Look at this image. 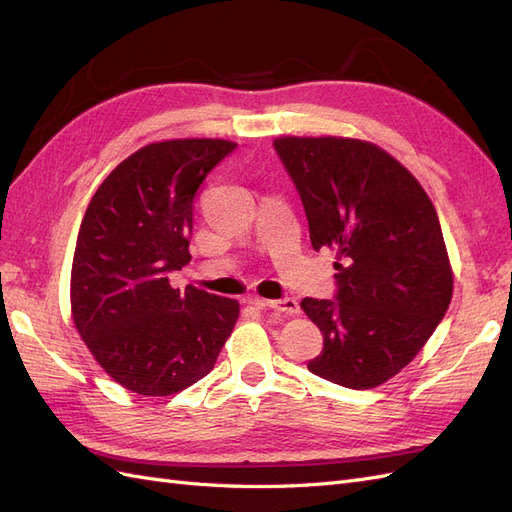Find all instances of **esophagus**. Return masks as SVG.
Listing matches in <instances>:
<instances>
[{
  "label": "esophagus",
  "instance_id": "1",
  "mask_svg": "<svg viewBox=\"0 0 512 512\" xmlns=\"http://www.w3.org/2000/svg\"><path fill=\"white\" fill-rule=\"evenodd\" d=\"M250 303L262 307V309H275V312L280 314H288V316H299L301 314V307L294 299H277V301H269V299H260V297H252L247 299Z\"/></svg>",
  "mask_w": 512,
  "mask_h": 512
}]
</instances>
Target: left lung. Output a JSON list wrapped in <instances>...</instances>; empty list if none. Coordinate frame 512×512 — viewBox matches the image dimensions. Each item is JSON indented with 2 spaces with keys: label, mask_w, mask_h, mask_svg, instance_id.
I'll return each mask as SVG.
<instances>
[{
  "label": "left lung",
  "mask_w": 512,
  "mask_h": 512,
  "mask_svg": "<svg viewBox=\"0 0 512 512\" xmlns=\"http://www.w3.org/2000/svg\"><path fill=\"white\" fill-rule=\"evenodd\" d=\"M273 145L301 194L312 247L337 252V301H301L324 337L307 369L374 389L421 352L451 305L438 213L410 170L374 143L280 136Z\"/></svg>",
  "instance_id": "1"
}]
</instances>
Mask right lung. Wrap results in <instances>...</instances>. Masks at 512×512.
<instances>
[{
  "mask_svg": "<svg viewBox=\"0 0 512 512\" xmlns=\"http://www.w3.org/2000/svg\"><path fill=\"white\" fill-rule=\"evenodd\" d=\"M237 143L175 138L145 145L108 175L85 211L70 275L72 320L123 389L166 397L213 369L239 301L168 275L190 262L194 196Z\"/></svg>",
  "mask_w": 512,
  "mask_h": 512,
  "instance_id": "right-lung-1",
  "label": "right lung"
}]
</instances>
